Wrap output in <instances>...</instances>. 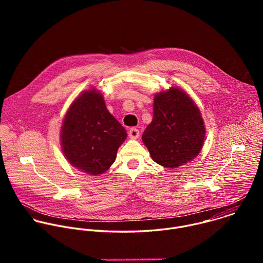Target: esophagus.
Segmentation results:
<instances>
[{
	"mask_svg": "<svg viewBox=\"0 0 263 263\" xmlns=\"http://www.w3.org/2000/svg\"><path fill=\"white\" fill-rule=\"evenodd\" d=\"M129 137L132 139H136L139 136V130L137 128H131L128 132Z\"/></svg>",
	"mask_w": 263,
	"mask_h": 263,
	"instance_id": "obj_1",
	"label": "esophagus"
}]
</instances>
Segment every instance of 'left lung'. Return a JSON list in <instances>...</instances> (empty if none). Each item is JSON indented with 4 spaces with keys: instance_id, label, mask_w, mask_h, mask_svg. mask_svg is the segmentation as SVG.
Masks as SVG:
<instances>
[{
    "instance_id": "8db88e82",
    "label": "left lung",
    "mask_w": 263,
    "mask_h": 263,
    "mask_svg": "<svg viewBox=\"0 0 263 263\" xmlns=\"http://www.w3.org/2000/svg\"><path fill=\"white\" fill-rule=\"evenodd\" d=\"M153 109V121L142 134L152 159L170 168L193 160L205 139L204 122L194 101L172 87L156 95Z\"/></svg>"
}]
</instances>
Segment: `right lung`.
<instances>
[{
  "instance_id": "obj_1",
  "label": "right lung",
  "mask_w": 263,
  "mask_h": 263,
  "mask_svg": "<svg viewBox=\"0 0 263 263\" xmlns=\"http://www.w3.org/2000/svg\"><path fill=\"white\" fill-rule=\"evenodd\" d=\"M126 138L125 128L110 115L102 95L95 89L74 100L61 129L66 159L89 175L106 172L116 161L118 148Z\"/></svg>"
}]
</instances>
